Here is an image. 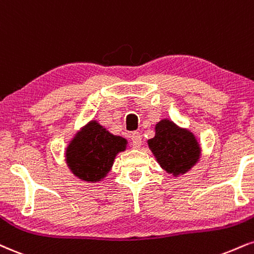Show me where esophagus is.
<instances>
[{
  "label": "esophagus",
  "mask_w": 254,
  "mask_h": 254,
  "mask_svg": "<svg viewBox=\"0 0 254 254\" xmlns=\"http://www.w3.org/2000/svg\"><path fill=\"white\" fill-rule=\"evenodd\" d=\"M131 142H132L133 148L138 149L140 145H142V136H140L139 132H133L131 135Z\"/></svg>",
  "instance_id": "esophagus-1"
}]
</instances>
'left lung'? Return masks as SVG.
Returning a JSON list of instances; mask_svg holds the SVG:
<instances>
[{"mask_svg":"<svg viewBox=\"0 0 254 254\" xmlns=\"http://www.w3.org/2000/svg\"><path fill=\"white\" fill-rule=\"evenodd\" d=\"M154 138L148 140L150 150L167 173L179 176L187 173L200 158V146L190 131L181 129L169 119L155 127Z\"/></svg>","mask_w":254,"mask_h":254,"instance_id":"obj_1","label":"left lung"}]
</instances>
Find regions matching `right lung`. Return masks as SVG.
<instances>
[{"label":"right lung","instance_id":"add662e5","mask_svg":"<svg viewBox=\"0 0 254 254\" xmlns=\"http://www.w3.org/2000/svg\"><path fill=\"white\" fill-rule=\"evenodd\" d=\"M127 148V139L114 136L96 121L75 133L66 149V162L75 176L98 182L111 170L115 157Z\"/></svg>","mask_w":254,"mask_h":254}]
</instances>
